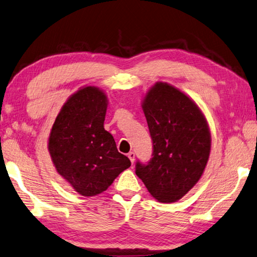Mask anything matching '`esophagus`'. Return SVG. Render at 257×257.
<instances>
[{
  "label": "esophagus",
  "mask_w": 257,
  "mask_h": 257,
  "mask_svg": "<svg viewBox=\"0 0 257 257\" xmlns=\"http://www.w3.org/2000/svg\"><path fill=\"white\" fill-rule=\"evenodd\" d=\"M128 158L130 159V162H132V164L134 165V162H135V153H133V152H130L128 155Z\"/></svg>",
  "instance_id": "1"
}]
</instances>
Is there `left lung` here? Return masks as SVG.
Wrapping results in <instances>:
<instances>
[{
  "label": "left lung",
  "mask_w": 257,
  "mask_h": 257,
  "mask_svg": "<svg viewBox=\"0 0 257 257\" xmlns=\"http://www.w3.org/2000/svg\"><path fill=\"white\" fill-rule=\"evenodd\" d=\"M143 109L153 140V158L136 163V175L162 203H174L202 177L210 153V133L192 99L164 82L146 94Z\"/></svg>",
  "instance_id": "1"
}]
</instances>
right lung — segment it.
I'll list each match as a JSON object with an SVG mask.
<instances>
[{
  "label": "right lung",
  "mask_w": 257,
  "mask_h": 257,
  "mask_svg": "<svg viewBox=\"0 0 257 257\" xmlns=\"http://www.w3.org/2000/svg\"><path fill=\"white\" fill-rule=\"evenodd\" d=\"M107 104L101 90L80 89L63 104L49 137L57 172L82 196L104 192L132 165L103 128Z\"/></svg>",
  "instance_id": "add662e5"
}]
</instances>
